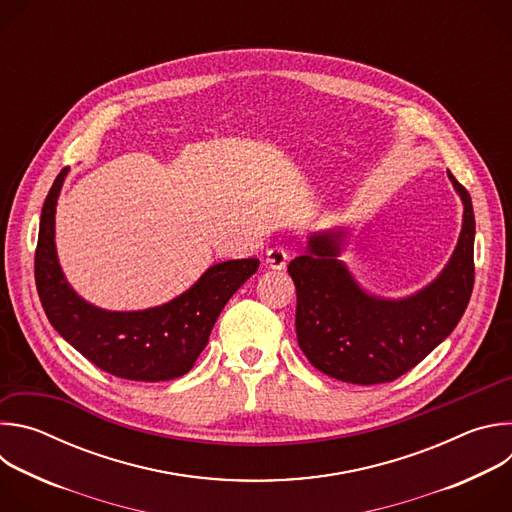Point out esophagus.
<instances>
[{"instance_id":"1","label":"esophagus","mask_w":512,"mask_h":512,"mask_svg":"<svg viewBox=\"0 0 512 512\" xmlns=\"http://www.w3.org/2000/svg\"><path fill=\"white\" fill-rule=\"evenodd\" d=\"M287 259H289V255L283 249H279V247H273V249H269L265 253V263L271 269H283L287 265Z\"/></svg>"}]
</instances>
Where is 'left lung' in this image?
I'll return each mask as SVG.
<instances>
[{
  "label": "left lung",
  "mask_w": 512,
  "mask_h": 512,
  "mask_svg": "<svg viewBox=\"0 0 512 512\" xmlns=\"http://www.w3.org/2000/svg\"><path fill=\"white\" fill-rule=\"evenodd\" d=\"M464 204L456 249L431 283L405 298H381L340 259L346 227L314 233L287 265L296 283L298 344L324 375L379 385L411 371L458 326L474 287V210L468 190L448 172Z\"/></svg>",
  "instance_id": "8db88e82"
}]
</instances>
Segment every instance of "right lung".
I'll return each mask as SVG.
<instances>
[{
	"mask_svg": "<svg viewBox=\"0 0 512 512\" xmlns=\"http://www.w3.org/2000/svg\"><path fill=\"white\" fill-rule=\"evenodd\" d=\"M64 168L42 206L34 275L42 308L54 330L113 377L158 383L186 375L235 291L257 271L259 259L208 267L174 300L135 312H111L83 300L62 273L54 243V216Z\"/></svg>",
	"mask_w": 512,
	"mask_h": 512,
	"instance_id": "1",
	"label": "right lung"
}]
</instances>
